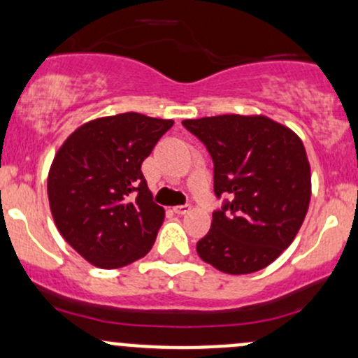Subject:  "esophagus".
I'll return each mask as SVG.
<instances>
[{"mask_svg": "<svg viewBox=\"0 0 358 358\" xmlns=\"http://www.w3.org/2000/svg\"><path fill=\"white\" fill-rule=\"evenodd\" d=\"M174 211L178 215H186V213H189V211H191V205H187V203H186V205H179V206H176Z\"/></svg>", "mask_w": 358, "mask_h": 358, "instance_id": "obj_1", "label": "esophagus"}]
</instances>
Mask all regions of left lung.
<instances>
[{
	"label": "left lung",
	"mask_w": 358,
	"mask_h": 358,
	"mask_svg": "<svg viewBox=\"0 0 358 358\" xmlns=\"http://www.w3.org/2000/svg\"><path fill=\"white\" fill-rule=\"evenodd\" d=\"M213 160V191L225 196L196 244L205 263L229 275L266 268L297 236L310 201V167L301 138L264 116L186 119Z\"/></svg>",
	"instance_id": "1"
}]
</instances>
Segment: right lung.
Instances as JSON below:
<instances>
[{
    "label": "right lung",
    "mask_w": 358,
    "mask_h": 358,
    "mask_svg": "<svg viewBox=\"0 0 358 358\" xmlns=\"http://www.w3.org/2000/svg\"><path fill=\"white\" fill-rule=\"evenodd\" d=\"M171 119L124 113L80 126L56 153L48 196L57 230L88 263L126 266L152 249L165 211L141 164Z\"/></svg>",
    "instance_id": "add662e5"
}]
</instances>
